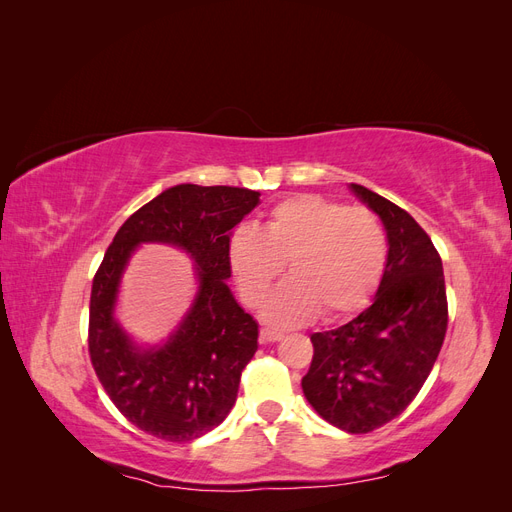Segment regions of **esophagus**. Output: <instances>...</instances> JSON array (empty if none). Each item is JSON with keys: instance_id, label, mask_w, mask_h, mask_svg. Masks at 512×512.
Segmentation results:
<instances>
[{"instance_id": "esophagus-1", "label": "esophagus", "mask_w": 512, "mask_h": 512, "mask_svg": "<svg viewBox=\"0 0 512 512\" xmlns=\"http://www.w3.org/2000/svg\"><path fill=\"white\" fill-rule=\"evenodd\" d=\"M284 337V333L280 331H273V329H260V344H271V342H280Z\"/></svg>"}]
</instances>
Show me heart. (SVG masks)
I'll return each instance as SVG.
<instances>
[{
  "label": "heart",
  "mask_w": 512,
  "mask_h": 512,
  "mask_svg": "<svg viewBox=\"0 0 512 512\" xmlns=\"http://www.w3.org/2000/svg\"><path fill=\"white\" fill-rule=\"evenodd\" d=\"M389 241L376 213L318 194H297L269 209L262 232L241 224L228 239V262L243 301L260 307L271 284L292 273L267 303V320L297 324L322 314L337 320L376 292Z\"/></svg>",
  "instance_id": "heart-1"
}]
</instances>
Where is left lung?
Returning <instances> with one entry per match:
<instances>
[{
  "instance_id": "8db88e82",
  "label": "left lung",
  "mask_w": 512,
  "mask_h": 512,
  "mask_svg": "<svg viewBox=\"0 0 512 512\" xmlns=\"http://www.w3.org/2000/svg\"><path fill=\"white\" fill-rule=\"evenodd\" d=\"M382 220L389 258L365 312L312 335L301 386L324 421L348 433L374 431L404 412L436 363L448 324L442 258L408 211L352 183Z\"/></svg>"
}]
</instances>
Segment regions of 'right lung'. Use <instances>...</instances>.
I'll list each match as a JSON object with an SVG mask.
<instances>
[{"instance_id":"obj_1","label":"right lung","mask_w":512,"mask_h":512,"mask_svg":"<svg viewBox=\"0 0 512 512\" xmlns=\"http://www.w3.org/2000/svg\"><path fill=\"white\" fill-rule=\"evenodd\" d=\"M260 192L181 183L123 222L94 275L89 356L115 408L141 431L190 442L218 427L237 401L241 371L258 350V322L226 284L228 239ZM170 242L197 262L199 294L191 314L160 349L131 346L112 316L116 288L138 242Z\"/></svg>"}]
</instances>
